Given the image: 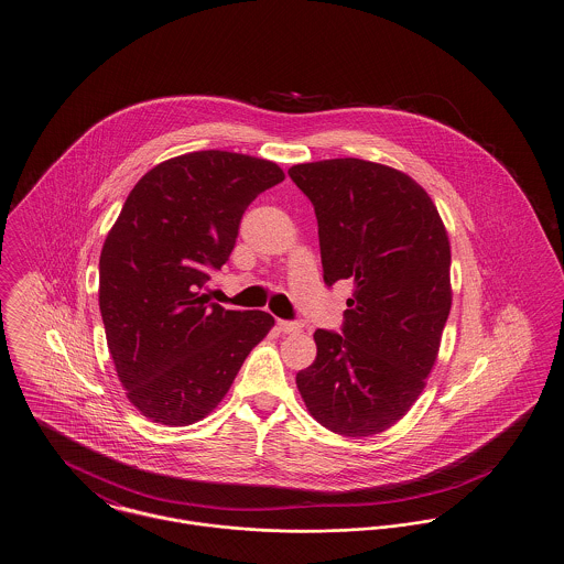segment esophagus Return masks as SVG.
Returning a JSON list of instances; mask_svg holds the SVG:
<instances>
[{
  "label": "esophagus",
  "instance_id": "obj_1",
  "mask_svg": "<svg viewBox=\"0 0 564 564\" xmlns=\"http://www.w3.org/2000/svg\"><path fill=\"white\" fill-rule=\"evenodd\" d=\"M276 327H279V332H283V334H295V332H300V323L297 322H285V319H281V322H276Z\"/></svg>",
  "mask_w": 564,
  "mask_h": 564
}]
</instances>
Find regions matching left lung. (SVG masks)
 Listing matches in <instances>:
<instances>
[{
    "instance_id": "8db88e82",
    "label": "left lung",
    "mask_w": 564,
    "mask_h": 564,
    "mask_svg": "<svg viewBox=\"0 0 564 564\" xmlns=\"http://www.w3.org/2000/svg\"><path fill=\"white\" fill-rule=\"evenodd\" d=\"M288 173L315 207L325 285H355L343 332H315L317 357L295 384L325 430L375 435L435 364L453 302L448 235L430 194L391 166L334 159Z\"/></svg>"
}]
</instances>
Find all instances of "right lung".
<instances>
[{
  "mask_svg": "<svg viewBox=\"0 0 564 564\" xmlns=\"http://www.w3.org/2000/svg\"><path fill=\"white\" fill-rule=\"evenodd\" d=\"M285 180L274 162L203 150L131 189L101 249L99 308L127 398L162 425H192L228 393L274 325L200 294L230 258L245 209Z\"/></svg>",
  "mask_w": 564,
  "mask_h": 564,
  "instance_id": "obj_1",
  "label": "right lung"
}]
</instances>
